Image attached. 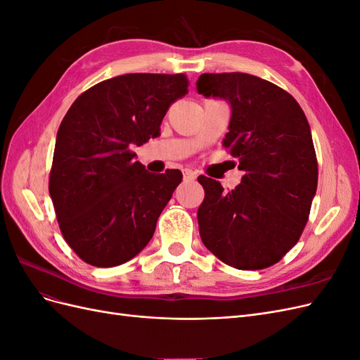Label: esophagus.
<instances>
[{
  "label": "esophagus",
  "mask_w": 360,
  "mask_h": 360,
  "mask_svg": "<svg viewBox=\"0 0 360 360\" xmlns=\"http://www.w3.org/2000/svg\"><path fill=\"white\" fill-rule=\"evenodd\" d=\"M183 177H184V180H195L197 179V172H193L192 169H184Z\"/></svg>",
  "instance_id": "esophagus-1"
}]
</instances>
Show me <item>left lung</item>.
<instances>
[{
	"instance_id": "obj_1",
	"label": "left lung",
	"mask_w": 360,
	"mask_h": 360,
	"mask_svg": "<svg viewBox=\"0 0 360 360\" xmlns=\"http://www.w3.org/2000/svg\"><path fill=\"white\" fill-rule=\"evenodd\" d=\"M197 90L230 102V132L222 146L245 171L231 191L198 177L205 193L197 214L201 240L231 267L274 266L299 242L317 191L307 115L290 93L254 75L202 73Z\"/></svg>"
}]
</instances>
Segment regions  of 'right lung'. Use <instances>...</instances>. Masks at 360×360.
<instances>
[{
    "instance_id": "1",
    "label": "right lung",
    "mask_w": 360,
    "mask_h": 360,
    "mask_svg": "<svg viewBox=\"0 0 360 360\" xmlns=\"http://www.w3.org/2000/svg\"><path fill=\"white\" fill-rule=\"evenodd\" d=\"M186 75L127 73L76 99L60 124L49 193L64 240L85 263L114 267L143 250L181 181L179 169L148 172L132 146L160 135Z\"/></svg>"
}]
</instances>
